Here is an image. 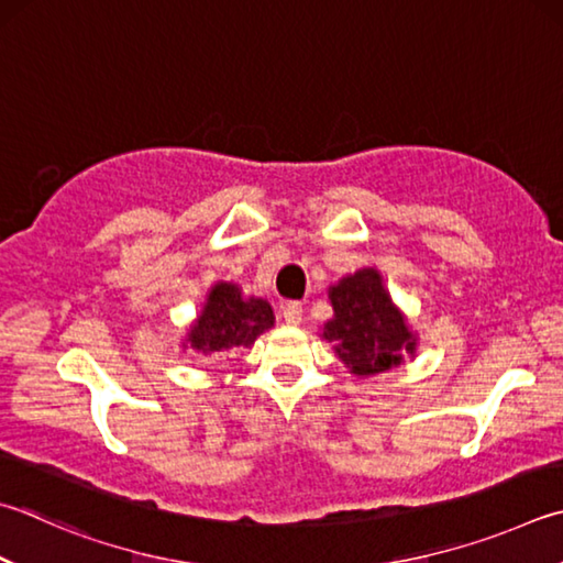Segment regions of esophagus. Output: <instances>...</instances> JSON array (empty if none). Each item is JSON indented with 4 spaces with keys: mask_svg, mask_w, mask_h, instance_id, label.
Masks as SVG:
<instances>
[{
    "mask_svg": "<svg viewBox=\"0 0 563 563\" xmlns=\"http://www.w3.org/2000/svg\"><path fill=\"white\" fill-rule=\"evenodd\" d=\"M283 317L288 324H300L302 322V305L300 302H288L283 308Z\"/></svg>",
    "mask_w": 563,
    "mask_h": 563,
    "instance_id": "34e87169",
    "label": "esophagus"
}]
</instances>
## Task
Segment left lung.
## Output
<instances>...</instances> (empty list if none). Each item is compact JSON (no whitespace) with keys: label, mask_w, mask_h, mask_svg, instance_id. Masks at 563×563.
Returning a JSON list of instances; mask_svg holds the SVG:
<instances>
[{"label":"left lung","mask_w":563,"mask_h":563,"mask_svg":"<svg viewBox=\"0 0 563 563\" xmlns=\"http://www.w3.org/2000/svg\"><path fill=\"white\" fill-rule=\"evenodd\" d=\"M334 317L324 324V340L356 376H369L401 364L413 354L416 340L401 312L384 290L382 275L364 268L330 288Z\"/></svg>","instance_id":"1"}]
</instances>
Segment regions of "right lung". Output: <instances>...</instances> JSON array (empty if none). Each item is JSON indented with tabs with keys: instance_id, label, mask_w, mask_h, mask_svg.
Listing matches in <instances>:
<instances>
[{
	"instance_id": "right-lung-1",
	"label": "right lung",
	"mask_w": 563,
	"mask_h": 563,
	"mask_svg": "<svg viewBox=\"0 0 563 563\" xmlns=\"http://www.w3.org/2000/svg\"><path fill=\"white\" fill-rule=\"evenodd\" d=\"M273 327L271 305L261 298L243 300L241 290L231 283L213 285L203 312L191 327L189 342L194 350L223 352L233 346H251L255 336Z\"/></svg>"
}]
</instances>
